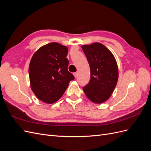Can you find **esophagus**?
<instances>
[{
  "mask_svg": "<svg viewBox=\"0 0 151 151\" xmlns=\"http://www.w3.org/2000/svg\"><path fill=\"white\" fill-rule=\"evenodd\" d=\"M77 74H77V72H74V76L75 77H77Z\"/></svg>",
  "mask_w": 151,
  "mask_h": 151,
  "instance_id": "34e87169",
  "label": "esophagus"
}]
</instances>
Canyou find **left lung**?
<instances>
[{"mask_svg": "<svg viewBox=\"0 0 151 151\" xmlns=\"http://www.w3.org/2000/svg\"><path fill=\"white\" fill-rule=\"evenodd\" d=\"M90 67L91 79L83 89L86 96L95 103L106 101L117 84L118 66L112 53L101 43L82 46Z\"/></svg>", "mask_w": 151, "mask_h": 151, "instance_id": "8db88e82", "label": "left lung"}]
</instances>
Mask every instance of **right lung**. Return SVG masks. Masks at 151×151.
I'll return each instance as SVG.
<instances>
[{"label":"right lung","instance_id":"obj_1","mask_svg":"<svg viewBox=\"0 0 151 151\" xmlns=\"http://www.w3.org/2000/svg\"><path fill=\"white\" fill-rule=\"evenodd\" d=\"M68 48L55 43L40 48L29 66L31 89L42 101L52 104L60 99L74 76L68 71Z\"/></svg>","mask_w":151,"mask_h":151}]
</instances>
